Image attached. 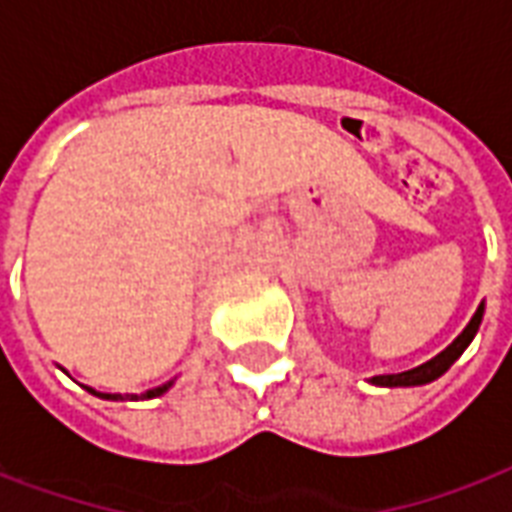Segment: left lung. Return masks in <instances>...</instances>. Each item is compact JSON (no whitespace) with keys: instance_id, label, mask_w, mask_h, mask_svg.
<instances>
[{"instance_id":"1","label":"left lung","mask_w":512,"mask_h":512,"mask_svg":"<svg viewBox=\"0 0 512 512\" xmlns=\"http://www.w3.org/2000/svg\"><path fill=\"white\" fill-rule=\"evenodd\" d=\"M483 312H486V304L480 301L478 312L472 314V320L467 323V328L458 333L456 339H453L445 350L439 352V355H434L431 361L420 363V366H415V369H410V372L377 374V377H372L369 382H372V385H380V388H415V385H429V382H434L437 377H442V374L448 372L450 366L461 358V352L467 350L469 344H472L480 323H483Z\"/></svg>"}]
</instances>
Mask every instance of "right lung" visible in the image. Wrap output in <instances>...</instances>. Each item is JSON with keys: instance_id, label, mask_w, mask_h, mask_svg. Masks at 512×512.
<instances>
[{"instance_id": "add662e5", "label": "right lung", "mask_w": 512, "mask_h": 512, "mask_svg": "<svg viewBox=\"0 0 512 512\" xmlns=\"http://www.w3.org/2000/svg\"><path fill=\"white\" fill-rule=\"evenodd\" d=\"M173 382L176 380H168L165 385H157V388H151V391L146 393H100V391H94V388H86V391L108 401H140V399H157V396H162V393H168Z\"/></svg>"}]
</instances>
